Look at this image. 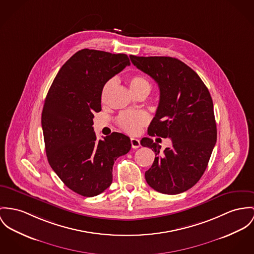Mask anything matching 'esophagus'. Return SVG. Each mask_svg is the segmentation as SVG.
<instances>
[{"label":"esophagus","instance_id":"esophagus-1","mask_svg":"<svg viewBox=\"0 0 254 254\" xmlns=\"http://www.w3.org/2000/svg\"><path fill=\"white\" fill-rule=\"evenodd\" d=\"M130 143H131V147L133 149H137L140 147V141L136 139V138H131L130 139Z\"/></svg>","mask_w":254,"mask_h":254}]
</instances>
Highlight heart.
<instances>
[{"mask_svg": "<svg viewBox=\"0 0 254 254\" xmlns=\"http://www.w3.org/2000/svg\"><path fill=\"white\" fill-rule=\"evenodd\" d=\"M111 84V81L107 83L106 87ZM130 90L134 95L141 92L149 93L151 91V83L145 76L134 75L129 80ZM150 121V116L143 111H126L120 114L118 117V125L120 127L129 133L137 134L141 128L146 126Z\"/></svg>", "mask_w": 254, "mask_h": 254, "instance_id": "1", "label": "heart"}]
</instances>
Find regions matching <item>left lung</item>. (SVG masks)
<instances>
[{"label": "left lung", "instance_id": "1", "mask_svg": "<svg viewBox=\"0 0 254 254\" xmlns=\"http://www.w3.org/2000/svg\"><path fill=\"white\" fill-rule=\"evenodd\" d=\"M129 58L138 69L156 81L160 92L148 134L172 140V146L161 154L157 141L142 138L141 145L156 153L145 179L158 192L182 193L192 188L204 174L215 147L213 99L195 71L178 59L133 55Z\"/></svg>", "mask_w": 254, "mask_h": 254}]
</instances>
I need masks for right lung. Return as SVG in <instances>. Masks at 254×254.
I'll return each mask as SVG.
<instances>
[{
	"label": "right lung",
	"mask_w": 254,
	"mask_h": 254,
	"mask_svg": "<svg viewBox=\"0 0 254 254\" xmlns=\"http://www.w3.org/2000/svg\"><path fill=\"white\" fill-rule=\"evenodd\" d=\"M129 64L126 54L82 49L61 67L44 100L41 126L48 162L80 195L108 189L115 160L131 148L129 137L113 132L98 140L93 127L105 83Z\"/></svg>",
	"instance_id": "add662e5"
}]
</instances>
